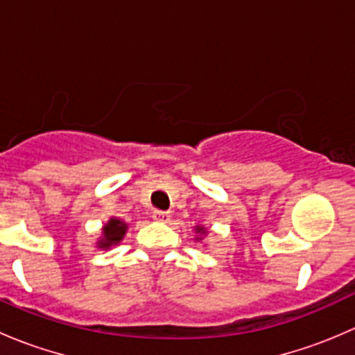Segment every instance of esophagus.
Listing matches in <instances>:
<instances>
[{"label":"esophagus","mask_w":355,"mask_h":355,"mask_svg":"<svg viewBox=\"0 0 355 355\" xmlns=\"http://www.w3.org/2000/svg\"><path fill=\"white\" fill-rule=\"evenodd\" d=\"M153 220L156 221H163V223H166V221H170V213L168 211H153Z\"/></svg>","instance_id":"34e87169"}]
</instances>
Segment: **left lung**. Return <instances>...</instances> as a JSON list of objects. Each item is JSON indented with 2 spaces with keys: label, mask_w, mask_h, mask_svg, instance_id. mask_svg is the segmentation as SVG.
Listing matches in <instances>:
<instances>
[{
  "label": "left lung",
  "mask_w": 355,
  "mask_h": 355,
  "mask_svg": "<svg viewBox=\"0 0 355 355\" xmlns=\"http://www.w3.org/2000/svg\"><path fill=\"white\" fill-rule=\"evenodd\" d=\"M198 230H199V232H202V230H204V228H200V227H199V228H198Z\"/></svg>",
  "instance_id": "left-lung-1"
}]
</instances>
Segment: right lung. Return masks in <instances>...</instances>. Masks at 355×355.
<instances>
[{
	"instance_id": "add662e5",
	"label": "right lung",
	"mask_w": 355,
	"mask_h": 355,
	"mask_svg": "<svg viewBox=\"0 0 355 355\" xmlns=\"http://www.w3.org/2000/svg\"><path fill=\"white\" fill-rule=\"evenodd\" d=\"M125 230H127V225L120 220H110V223L105 225V230H103V239L99 242V247L103 249H108L110 245L118 244V242L123 239Z\"/></svg>"
}]
</instances>
